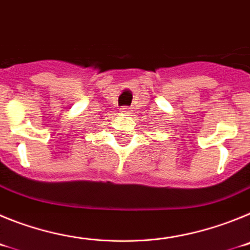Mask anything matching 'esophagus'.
Listing matches in <instances>:
<instances>
[{"mask_svg": "<svg viewBox=\"0 0 250 250\" xmlns=\"http://www.w3.org/2000/svg\"><path fill=\"white\" fill-rule=\"evenodd\" d=\"M131 107H129V106H123V107H121V112H123V114H126V115H129V114H131Z\"/></svg>", "mask_w": 250, "mask_h": 250, "instance_id": "obj_1", "label": "esophagus"}]
</instances>
